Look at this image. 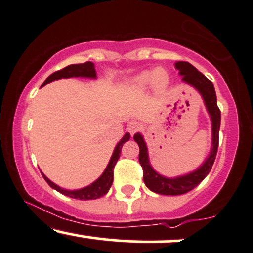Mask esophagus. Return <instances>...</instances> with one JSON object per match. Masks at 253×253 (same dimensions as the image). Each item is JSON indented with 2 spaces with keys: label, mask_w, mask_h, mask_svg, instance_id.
Returning <instances> with one entry per match:
<instances>
[{
  "label": "esophagus",
  "mask_w": 253,
  "mask_h": 253,
  "mask_svg": "<svg viewBox=\"0 0 253 253\" xmlns=\"http://www.w3.org/2000/svg\"><path fill=\"white\" fill-rule=\"evenodd\" d=\"M126 129H127V131L131 133V135H133V133L141 131L142 126H141V124H138L137 122H130V123L127 124Z\"/></svg>",
  "instance_id": "obj_1"
}]
</instances>
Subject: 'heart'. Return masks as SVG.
I'll return each mask as SVG.
<instances>
[{
	"instance_id": "1",
	"label": "heart",
	"mask_w": 253,
	"mask_h": 253,
	"mask_svg": "<svg viewBox=\"0 0 253 253\" xmlns=\"http://www.w3.org/2000/svg\"><path fill=\"white\" fill-rule=\"evenodd\" d=\"M168 82V74L166 73L165 70L159 68V70L144 71V72L139 73L138 76L133 78V86L138 90H145V88L150 87L151 85L163 88L167 86Z\"/></svg>"
}]
</instances>
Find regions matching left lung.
I'll list each match as a JSON object with an SVG mask.
<instances>
[{
    "label": "left lung",
    "instance_id": "1",
    "mask_svg": "<svg viewBox=\"0 0 253 253\" xmlns=\"http://www.w3.org/2000/svg\"><path fill=\"white\" fill-rule=\"evenodd\" d=\"M175 67H176V70H179V73L182 76V82L193 86L203 97L205 105H206L207 111L210 114L211 121H212V149H211L206 161L197 170L182 175V176L169 179V177L160 175L157 171L154 170V168L149 163L147 144H145L143 136L138 132L135 133L133 139L139 147L138 160L142 168H143V181L145 186L150 191L162 195H181L194 189L212 169L219 145V129H220L221 116L220 110L216 105V94L213 83L209 78H206L203 73L199 72L197 68L189 62L177 61L175 62Z\"/></svg>",
    "mask_w": 253,
    "mask_h": 253
}]
</instances>
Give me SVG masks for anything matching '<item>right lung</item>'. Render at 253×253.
<instances>
[{
  "instance_id": "add662e5",
  "label": "right lung",
  "mask_w": 253,
  "mask_h": 253,
  "mask_svg": "<svg viewBox=\"0 0 253 253\" xmlns=\"http://www.w3.org/2000/svg\"><path fill=\"white\" fill-rule=\"evenodd\" d=\"M72 77H85V78H96V70H94L93 62L86 61L84 64H74V65H68L65 68H62L60 71H56V72L52 73L50 76L43 82L42 86H44L48 83L53 82V80L61 79V78H72ZM130 139V133L126 132L123 136V138L118 142L116 145L114 154H112L111 159L108 167L105 168L104 173L100 175L99 179H97L93 183H91L90 186L84 187L82 189H77V191H67V189L61 188L58 185H55L54 182H52L48 177L44 176L42 174L43 179L46 180V182L52 187L53 189L58 191L61 194L67 195V197L73 198V199H79V200H93V199H98L103 195H105L109 192L110 187L112 185V181H114V168L117 163L118 159L121 156V150L123 144Z\"/></svg>"
}]
</instances>
